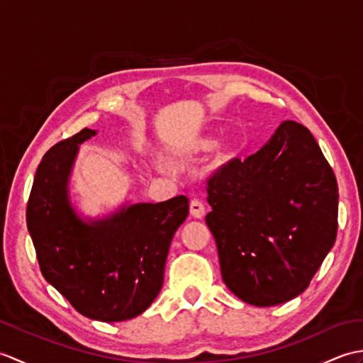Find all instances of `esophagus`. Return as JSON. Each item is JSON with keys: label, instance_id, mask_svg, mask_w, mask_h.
I'll return each instance as SVG.
<instances>
[{"label": "esophagus", "instance_id": "obj_1", "mask_svg": "<svg viewBox=\"0 0 363 363\" xmlns=\"http://www.w3.org/2000/svg\"><path fill=\"white\" fill-rule=\"evenodd\" d=\"M190 215L194 218L204 217V204L199 201V199H191L190 201Z\"/></svg>", "mask_w": 363, "mask_h": 363}]
</instances>
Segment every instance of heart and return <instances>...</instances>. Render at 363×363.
Returning a JSON list of instances; mask_svg holds the SVG:
<instances>
[{"mask_svg": "<svg viewBox=\"0 0 363 363\" xmlns=\"http://www.w3.org/2000/svg\"><path fill=\"white\" fill-rule=\"evenodd\" d=\"M215 140L213 137L211 135H199L195 138H190L187 142V145L184 146V154L186 156H195V154H201V152H207L209 150H212ZM228 159V148L226 146H220L218 151H217V162L221 164V162H225Z\"/></svg>", "mask_w": 363, "mask_h": 363, "instance_id": "heart-1", "label": "heart"}]
</instances>
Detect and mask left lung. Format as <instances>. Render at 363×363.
Returning <instances> with one entry per match:
<instances>
[{
	"mask_svg": "<svg viewBox=\"0 0 363 363\" xmlns=\"http://www.w3.org/2000/svg\"><path fill=\"white\" fill-rule=\"evenodd\" d=\"M207 195L223 282L237 298L268 307L309 287L338 226L335 174L309 129L281 123L256 154L211 177Z\"/></svg>",
	"mask_w": 363,
	"mask_h": 363,
	"instance_id": "8db88e82",
	"label": "left lung"
}]
</instances>
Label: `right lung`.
I'll return each instance as SVG.
<instances>
[{"instance_id":"add662e5","label":"right lung","mask_w":363,"mask_h":363,"mask_svg":"<svg viewBox=\"0 0 363 363\" xmlns=\"http://www.w3.org/2000/svg\"><path fill=\"white\" fill-rule=\"evenodd\" d=\"M82 129L59 142L38 165L26 207L28 230L46 282L91 320L113 323L145 312L164 284L173 235L189 215V198L125 204L106 218L82 220L68 181Z\"/></svg>"}]
</instances>
